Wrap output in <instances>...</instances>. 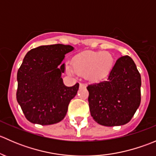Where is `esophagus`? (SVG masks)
<instances>
[{"instance_id":"1","label":"esophagus","mask_w":156,"mask_h":156,"mask_svg":"<svg viewBox=\"0 0 156 156\" xmlns=\"http://www.w3.org/2000/svg\"><path fill=\"white\" fill-rule=\"evenodd\" d=\"M80 87H86V84H83V83H80Z\"/></svg>"}]
</instances>
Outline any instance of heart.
I'll return each mask as SVG.
<instances>
[{
  "label": "heart",
  "instance_id": "heart-1",
  "mask_svg": "<svg viewBox=\"0 0 156 156\" xmlns=\"http://www.w3.org/2000/svg\"><path fill=\"white\" fill-rule=\"evenodd\" d=\"M115 59L108 52L85 51L75 55L72 64L67 62L66 72L70 75H84L88 81L97 82L106 78L112 72Z\"/></svg>",
  "mask_w": 156,
  "mask_h": 156
}]
</instances>
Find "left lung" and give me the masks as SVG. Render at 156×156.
<instances>
[{"mask_svg": "<svg viewBox=\"0 0 156 156\" xmlns=\"http://www.w3.org/2000/svg\"><path fill=\"white\" fill-rule=\"evenodd\" d=\"M140 74L133 59L119 58L106 81L87 87L94 120L107 127L128 123L140 104Z\"/></svg>", "mask_w": 156, "mask_h": 156, "instance_id": "obj_1", "label": "left lung"}]
</instances>
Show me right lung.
<instances>
[{"mask_svg": "<svg viewBox=\"0 0 156 156\" xmlns=\"http://www.w3.org/2000/svg\"><path fill=\"white\" fill-rule=\"evenodd\" d=\"M70 45H44L29 50L17 72L16 100L26 119L41 125L58 123L65 118L79 84L66 87L62 73Z\"/></svg>", "mask_w": 156, "mask_h": 156, "instance_id": "right-lung-1", "label": "right lung"}]
</instances>
